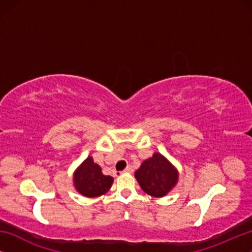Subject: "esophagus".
Masks as SVG:
<instances>
[{"instance_id":"esophagus-1","label":"esophagus","mask_w":252,"mask_h":252,"mask_svg":"<svg viewBox=\"0 0 252 252\" xmlns=\"http://www.w3.org/2000/svg\"><path fill=\"white\" fill-rule=\"evenodd\" d=\"M123 172H126V173H131V172H133V168L131 167V165H127V167L125 169V171Z\"/></svg>"}]
</instances>
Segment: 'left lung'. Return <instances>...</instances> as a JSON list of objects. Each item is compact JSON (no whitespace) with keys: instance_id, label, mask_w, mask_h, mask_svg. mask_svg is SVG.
I'll list each match as a JSON object with an SVG mask.
<instances>
[{"instance_id":"left-lung-1","label":"left lung","mask_w":252,"mask_h":252,"mask_svg":"<svg viewBox=\"0 0 252 252\" xmlns=\"http://www.w3.org/2000/svg\"><path fill=\"white\" fill-rule=\"evenodd\" d=\"M134 177L147 194L162 198L177 186L179 171L164 156L155 152L152 157L142 162Z\"/></svg>"}]
</instances>
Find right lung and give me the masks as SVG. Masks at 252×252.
<instances>
[{
  "label": "right lung",
  "mask_w": 252,
  "mask_h": 252,
  "mask_svg": "<svg viewBox=\"0 0 252 252\" xmlns=\"http://www.w3.org/2000/svg\"><path fill=\"white\" fill-rule=\"evenodd\" d=\"M113 183V178L104 176L102 169L89 156L73 173V186L80 194L87 198H96L105 194Z\"/></svg>",
  "instance_id": "obj_1"
}]
</instances>
